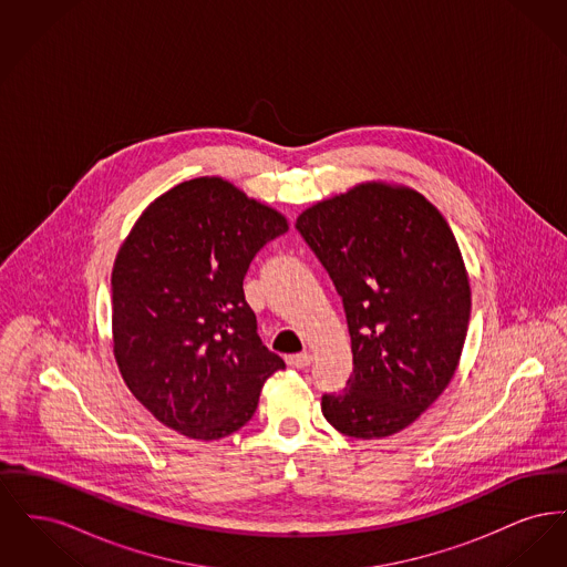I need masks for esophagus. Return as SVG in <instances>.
Listing matches in <instances>:
<instances>
[{
  "mask_svg": "<svg viewBox=\"0 0 567 567\" xmlns=\"http://www.w3.org/2000/svg\"><path fill=\"white\" fill-rule=\"evenodd\" d=\"M287 363H289L291 368H296V370L308 368V365L312 363V354L306 351L297 352V354H289V357H287Z\"/></svg>",
  "mask_w": 567,
  "mask_h": 567,
  "instance_id": "1",
  "label": "esophagus"
}]
</instances>
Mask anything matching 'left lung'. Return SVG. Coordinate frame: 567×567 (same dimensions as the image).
Wrapping results in <instances>:
<instances>
[{
	"label": "left lung",
	"mask_w": 567,
	"mask_h": 567,
	"mask_svg": "<svg viewBox=\"0 0 567 567\" xmlns=\"http://www.w3.org/2000/svg\"><path fill=\"white\" fill-rule=\"evenodd\" d=\"M297 231L342 297L351 333L347 389L324 393L344 435L402 432L442 395L470 323L457 240L421 193L363 183L297 216Z\"/></svg>",
	"instance_id": "obj_1"
}]
</instances>
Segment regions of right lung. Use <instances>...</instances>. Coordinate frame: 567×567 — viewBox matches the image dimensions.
Wrapping results in <instances>:
<instances>
[{
	"label": "right lung",
	"instance_id": "obj_1",
	"mask_svg": "<svg viewBox=\"0 0 567 567\" xmlns=\"http://www.w3.org/2000/svg\"><path fill=\"white\" fill-rule=\"evenodd\" d=\"M287 229L216 176L176 185L135 220L112 268V344L125 384L165 427L195 440L238 432L285 368L257 333L243 282Z\"/></svg>",
	"mask_w": 567,
	"mask_h": 567
}]
</instances>
